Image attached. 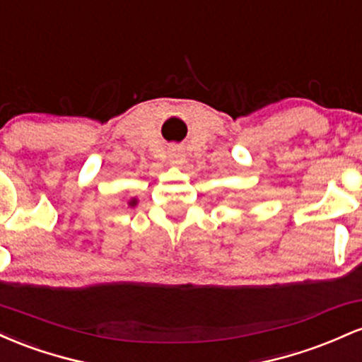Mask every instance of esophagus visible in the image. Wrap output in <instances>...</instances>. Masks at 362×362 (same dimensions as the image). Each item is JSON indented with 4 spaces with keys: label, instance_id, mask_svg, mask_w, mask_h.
Masks as SVG:
<instances>
[{
    "label": "esophagus",
    "instance_id": "34e87169",
    "mask_svg": "<svg viewBox=\"0 0 362 362\" xmlns=\"http://www.w3.org/2000/svg\"><path fill=\"white\" fill-rule=\"evenodd\" d=\"M169 159L174 162V164H180L182 160V150L180 147H170L169 148Z\"/></svg>",
    "mask_w": 362,
    "mask_h": 362
}]
</instances>
